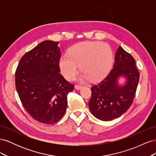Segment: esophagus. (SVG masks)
Here are the masks:
<instances>
[{
  "mask_svg": "<svg viewBox=\"0 0 156 156\" xmlns=\"http://www.w3.org/2000/svg\"><path fill=\"white\" fill-rule=\"evenodd\" d=\"M83 87V86H81V85H78V84H77V85L75 86V88L76 89V90H80V89H81Z\"/></svg>",
  "mask_w": 156,
  "mask_h": 156,
  "instance_id": "1",
  "label": "esophagus"
}]
</instances>
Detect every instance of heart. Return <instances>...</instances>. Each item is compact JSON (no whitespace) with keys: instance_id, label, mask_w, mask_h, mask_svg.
<instances>
[{"instance_id":"b5f03b06","label":"heart","mask_w":156,"mask_h":156,"mask_svg":"<svg viewBox=\"0 0 156 156\" xmlns=\"http://www.w3.org/2000/svg\"><path fill=\"white\" fill-rule=\"evenodd\" d=\"M113 63L111 47L100 41H83L74 45L60 58L59 67L63 76L69 81L76 75L79 65L83 72L81 79L96 81L104 77Z\"/></svg>"}]
</instances>
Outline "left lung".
<instances>
[{
    "mask_svg": "<svg viewBox=\"0 0 156 156\" xmlns=\"http://www.w3.org/2000/svg\"><path fill=\"white\" fill-rule=\"evenodd\" d=\"M139 75L134 58L119 46L110 73L91 88L92 96L88 105L92 114L103 121H110L123 115L133 101ZM121 76L126 79L123 86L117 83Z\"/></svg>",
    "mask_w": 156,
    "mask_h": 156,
    "instance_id": "8db88e82",
    "label": "left lung"
}]
</instances>
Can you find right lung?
Returning <instances> with one entry per match:
<instances>
[{
  "instance_id": "add662e5",
  "label": "right lung",
  "mask_w": 156,
  "mask_h": 156,
  "mask_svg": "<svg viewBox=\"0 0 156 156\" xmlns=\"http://www.w3.org/2000/svg\"><path fill=\"white\" fill-rule=\"evenodd\" d=\"M58 42L46 40L22 56L16 87L23 107L35 120L53 124L64 116L74 85L60 73Z\"/></svg>"
}]
</instances>
